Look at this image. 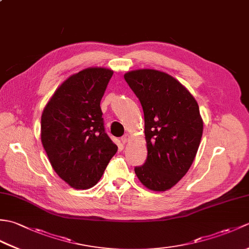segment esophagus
Returning <instances> with one entry per match:
<instances>
[{"instance_id":"obj_1","label":"esophagus","mask_w":249,"mask_h":249,"mask_svg":"<svg viewBox=\"0 0 249 249\" xmlns=\"http://www.w3.org/2000/svg\"><path fill=\"white\" fill-rule=\"evenodd\" d=\"M129 138H130V136H129V134H125L123 137H122L121 138V141H122V143L123 144H125L126 142H127L128 140H129Z\"/></svg>"}]
</instances>
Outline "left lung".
<instances>
[{
    "mask_svg": "<svg viewBox=\"0 0 249 249\" xmlns=\"http://www.w3.org/2000/svg\"><path fill=\"white\" fill-rule=\"evenodd\" d=\"M125 81L144 113L147 157L135 168L146 188L165 192L189 170L203 133L199 106L176 78L155 70L126 72Z\"/></svg>",
    "mask_w": 249,
    "mask_h": 249,
    "instance_id": "obj_1",
    "label": "left lung"
}]
</instances>
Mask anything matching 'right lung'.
<instances>
[{
	"label": "right lung",
	"mask_w": 249,
	"mask_h": 249,
	"mask_svg": "<svg viewBox=\"0 0 249 249\" xmlns=\"http://www.w3.org/2000/svg\"><path fill=\"white\" fill-rule=\"evenodd\" d=\"M112 75L103 67L75 73L56 89L41 114V143L57 176L72 188L96 185L118 151L100 109Z\"/></svg>",
	"instance_id": "add662e5"
}]
</instances>
